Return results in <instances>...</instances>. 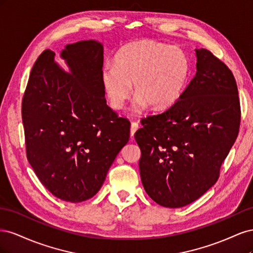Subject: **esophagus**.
Masks as SVG:
<instances>
[{"label": "esophagus", "instance_id": "1", "mask_svg": "<svg viewBox=\"0 0 253 253\" xmlns=\"http://www.w3.org/2000/svg\"><path fill=\"white\" fill-rule=\"evenodd\" d=\"M138 128H139L138 124H137V122H132V125H131V136H132V137H134L136 131H137V129H138Z\"/></svg>", "mask_w": 253, "mask_h": 253}]
</instances>
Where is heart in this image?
Returning <instances> with one entry per match:
<instances>
[{
    "label": "heart",
    "instance_id": "b5f03b06",
    "mask_svg": "<svg viewBox=\"0 0 253 253\" xmlns=\"http://www.w3.org/2000/svg\"><path fill=\"white\" fill-rule=\"evenodd\" d=\"M191 74V64L182 49L151 40L122 46L114 58V65L102 70L103 87L110 104L121 110L136 93L134 109L142 111L170 108L182 95Z\"/></svg>",
    "mask_w": 253,
    "mask_h": 253
}]
</instances>
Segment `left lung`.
Here are the masks:
<instances>
[{"label":"left lung","mask_w":253,"mask_h":253,"mask_svg":"<svg viewBox=\"0 0 253 253\" xmlns=\"http://www.w3.org/2000/svg\"><path fill=\"white\" fill-rule=\"evenodd\" d=\"M196 74L169 109L135 133L147 194L167 208L196 201L216 182L239 134L241 108L231 71L208 49H195Z\"/></svg>","instance_id":"left-lung-1"}]
</instances>
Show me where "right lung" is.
I'll use <instances>...</instances> for the list:
<instances>
[{"label": "right lung", "instance_id": "right-lung-1", "mask_svg": "<svg viewBox=\"0 0 253 253\" xmlns=\"http://www.w3.org/2000/svg\"><path fill=\"white\" fill-rule=\"evenodd\" d=\"M60 57L47 49L37 59L22 102L27 159L38 178L60 200L93 197L121 149L131 124L106 104L103 45L67 44Z\"/></svg>", "mask_w": 253, "mask_h": 253}]
</instances>
